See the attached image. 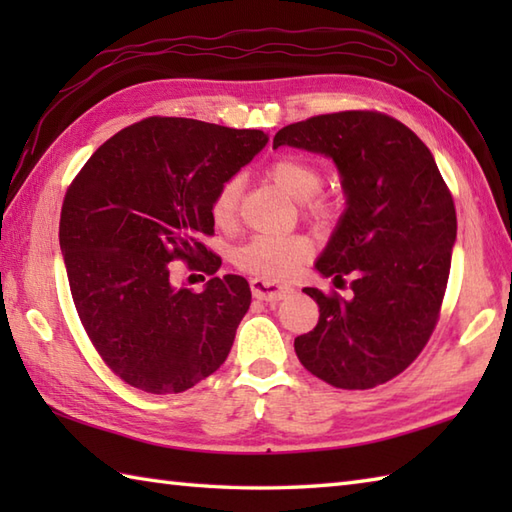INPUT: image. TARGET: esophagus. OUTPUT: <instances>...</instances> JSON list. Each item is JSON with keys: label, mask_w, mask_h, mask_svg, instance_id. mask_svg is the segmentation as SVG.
<instances>
[{"label": "esophagus", "mask_w": 512, "mask_h": 512, "mask_svg": "<svg viewBox=\"0 0 512 512\" xmlns=\"http://www.w3.org/2000/svg\"><path fill=\"white\" fill-rule=\"evenodd\" d=\"M250 290L253 295L262 301H281L290 295V286L275 284V281H264V279H253L250 281Z\"/></svg>", "instance_id": "34e87169"}]
</instances>
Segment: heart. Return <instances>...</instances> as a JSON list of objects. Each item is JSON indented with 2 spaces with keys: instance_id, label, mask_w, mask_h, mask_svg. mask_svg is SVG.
<instances>
[{
  "instance_id": "1",
  "label": "heart",
  "mask_w": 512,
  "mask_h": 512,
  "mask_svg": "<svg viewBox=\"0 0 512 512\" xmlns=\"http://www.w3.org/2000/svg\"><path fill=\"white\" fill-rule=\"evenodd\" d=\"M268 178L290 198L303 202V215L317 224H328L339 215V204L328 195H321V169L301 156H281L266 169ZM242 180H224L211 198V217L217 228L228 231L237 222ZM312 242L306 235H255L246 244L235 248L233 264L257 279L275 281L295 275L312 257Z\"/></svg>"
}]
</instances>
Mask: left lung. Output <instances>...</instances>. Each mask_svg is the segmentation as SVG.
I'll list each match as a JSON object with an SVG mask.
<instances>
[{
    "label": "left lung",
    "mask_w": 512,
    "mask_h": 512,
    "mask_svg": "<svg viewBox=\"0 0 512 512\" xmlns=\"http://www.w3.org/2000/svg\"><path fill=\"white\" fill-rule=\"evenodd\" d=\"M330 156L347 209L317 262L352 275V299L303 288L319 323L295 339L310 374L339 389H372L416 361L436 330L458 217L429 147L396 118L369 110L312 116L279 129L273 147Z\"/></svg>",
    "instance_id": "1"
}]
</instances>
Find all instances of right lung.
Returning <instances> with one entry per match:
<instances>
[{"instance_id":"obj_1","label":"right lung","mask_w":512,"mask_h":512,"mask_svg":"<svg viewBox=\"0 0 512 512\" xmlns=\"http://www.w3.org/2000/svg\"><path fill=\"white\" fill-rule=\"evenodd\" d=\"M266 143L259 129L151 116L105 140L65 191L59 244L74 306L127 385L180 394L226 361L248 281L176 288L171 262L217 273L222 259L200 242L213 235L211 198Z\"/></svg>"}]
</instances>
